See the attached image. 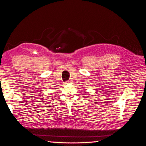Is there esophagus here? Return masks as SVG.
Here are the masks:
<instances>
[{"instance_id": "34e87169", "label": "esophagus", "mask_w": 146, "mask_h": 146, "mask_svg": "<svg viewBox=\"0 0 146 146\" xmlns=\"http://www.w3.org/2000/svg\"><path fill=\"white\" fill-rule=\"evenodd\" d=\"M70 82H71V80H70V81H68V82H68V83H70Z\"/></svg>"}]
</instances>
